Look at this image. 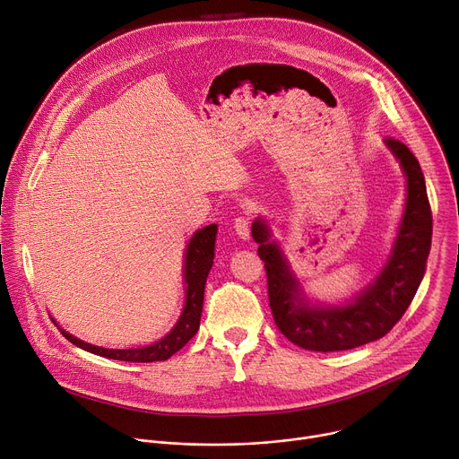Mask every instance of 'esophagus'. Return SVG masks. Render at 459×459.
<instances>
[{
  "mask_svg": "<svg viewBox=\"0 0 459 459\" xmlns=\"http://www.w3.org/2000/svg\"><path fill=\"white\" fill-rule=\"evenodd\" d=\"M250 225H252V212H248V211L236 216V220H234V229L243 239H247L250 236Z\"/></svg>",
  "mask_w": 459,
  "mask_h": 459,
  "instance_id": "1",
  "label": "esophagus"
}]
</instances>
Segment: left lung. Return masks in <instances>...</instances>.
I'll use <instances>...</instances> for the list:
<instances>
[{
  "mask_svg": "<svg viewBox=\"0 0 459 459\" xmlns=\"http://www.w3.org/2000/svg\"><path fill=\"white\" fill-rule=\"evenodd\" d=\"M407 176V207L402 227L377 280L352 303L342 307H308L276 243H269L267 225L255 220L252 238L265 261L269 305L280 333L294 345L316 352H338L376 342L392 331L423 280L432 239V212L425 178L416 156L405 143L385 140Z\"/></svg>",
  "mask_w": 459,
  "mask_h": 459,
  "instance_id": "obj_1",
  "label": "left lung"
}]
</instances>
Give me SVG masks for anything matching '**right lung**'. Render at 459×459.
Returning <instances> with one entry per match:
<instances>
[{"mask_svg":"<svg viewBox=\"0 0 459 459\" xmlns=\"http://www.w3.org/2000/svg\"><path fill=\"white\" fill-rule=\"evenodd\" d=\"M216 234H218V225H209L192 236L186 247V257H185V283H186L185 307L174 329L158 343L142 347V349L117 351V349H103V347L85 343L65 331H61V334L76 347L103 358H110V359L133 361V363H152V361L169 359L172 354L183 349L200 329L205 283L214 264Z\"/></svg>","mask_w":459,"mask_h":459,"instance_id":"add662e5","label":"right lung"}]
</instances>
